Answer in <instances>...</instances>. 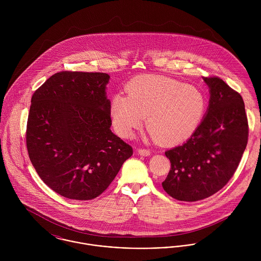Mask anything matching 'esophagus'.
<instances>
[{
    "mask_svg": "<svg viewBox=\"0 0 261 261\" xmlns=\"http://www.w3.org/2000/svg\"><path fill=\"white\" fill-rule=\"evenodd\" d=\"M138 152L141 154V155H149L150 154V150L148 149H138Z\"/></svg>",
    "mask_w": 261,
    "mask_h": 261,
    "instance_id": "esophagus-1",
    "label": "esophagus"
}]
</instances>
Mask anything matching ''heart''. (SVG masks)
Masks as SVG:
<instances>
[{"instance_id": "obj_1", "label": "heart", "mask_w": 261, "mask_h": 261, "mask_svg": "<svg viewBox=\"0 0 261 261\" xmlns=\"http://www.w3.org/2000/svg\"><path fill=\"white\" fill-rule=\"evenodd\" d=\"M126 96L113 95L112 124L122 137L132 136L146 116L149 136L161 144L174 145L188 139L198 127L206 107L196 86L162 75H142L125 87Z\"/></svg>"}]
</instances>
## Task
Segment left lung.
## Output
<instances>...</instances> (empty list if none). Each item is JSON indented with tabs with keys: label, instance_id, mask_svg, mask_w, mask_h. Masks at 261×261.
Listing matches in <instances>:
<instances>
[{
	"label": "left lung",
	"instance_id": "left-lung-1",
	"mask_svg": "<svg viewBox=\"0 0 261 261\" xmlns=\"http://www.w3.org/2000/svg\"><path fill=\"white\" fill-rule=\"evenodd\" d=\"M204 81L210 88L206 115L185 144L165 151L171 170L162 186L179 201L203 200L221 190L233 177L248 141L242 96L217 76Z\"/></svg>",
	"mask_w": 261,
	"mask_h": 261
}]
</instances>
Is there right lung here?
Segmentation results:
<instances>
[{"label": "right lung", "mask_w": 261, "mask_h": 261, "mask_svg": "<svg viewBox=\"0 0 261 261\" xmlns=\"http://www.w3.org/2000/svg\"><path fill=\"white\" fill-rule=\"evenodd\" d=\"M110 75L61 71L34 92L26 145L42 181L59 195L91 200L111 185L133 148L111 130Z\"/></svg>", "instance_id": "obj_1"}]
</instances>
